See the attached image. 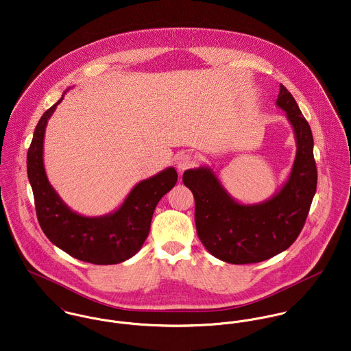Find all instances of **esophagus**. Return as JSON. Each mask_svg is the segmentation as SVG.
<instances>
[{
	"instance_id": "34e87169",
	"label": "esophagus",
	"mask_w": 351,
	"mask_h": 351,
	"mask_svg": "<svg viewBox=\"0 0 351 351\" xmlns=\"http://www.w3.org/2000/svg\"><path fill=\"white\" fill-rule=\"evenodd\" d=\"M196 162V158L192 155V154H183L176 162V167H178V171L179 172H183L186 169L191 168L192 165H195Z\"/></svg>"
}]
</instances>
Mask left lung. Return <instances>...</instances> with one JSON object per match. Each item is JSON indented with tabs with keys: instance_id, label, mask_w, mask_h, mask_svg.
<instances>
[{
	"instance_id": "obj_1",
	"label": "left lung",
	"mask_w": 351,
	"mask_h": 351,
	"mask_svg": "<svg viewBox=\"0 0 351 351\" xmlns=\"http://www.w3.org/2000/svg\"><path fill=\"white\" fill-rule=\"evenodd\" d=\"M276 106L294 130L297 155L289 179L270 199L239 203L207 165L183 173V183L195 197L199 239L211 255L231 265L263 262L287 250L302 231L317 191L311 128L282 84Z\"/></svg>"
}]
</instances>
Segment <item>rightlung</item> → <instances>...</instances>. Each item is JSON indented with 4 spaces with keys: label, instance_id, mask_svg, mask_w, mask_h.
<instances>
[{
    "label": "right lung",
    "instance_id": "right-lung-1",
    "mask_svg": "<svg viewBox=\"0 0 351 351\" xmlns=\"http://www.w3.org/2000/svg\"><path fill=\"white\" fill-rule=\"evenodd\" d=\"M62 97L40 119L27 151V179L33 189L38 223L47 238L71 256L93 265H116L132 258L145 242L154 211L173 189L178 172L168 167L137 183L121 206L103 216L71 210L51 186L44 167V136L48 120Z\"/></svg>",
    "mask_w": 351,
    "mask_h": 351
}]
</instances>
